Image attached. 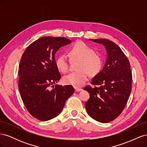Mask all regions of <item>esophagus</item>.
Segmentation results:
<instances>
[{"mask_svg": "<svg viewBox=\"0 0 147 147\" xmlns=\"http://www.w3.org/2000/svg\"><path fill=\"white\" fill-rule=\"evenodd\" d=\"M74 88H75V90L76 92H78V91H81L82 90V88H78V87H74Z\"/></svg>", "mask_w": 147, "mask_h": 147, "instance_id": "1", "label": "esophagus"}]
</instances>
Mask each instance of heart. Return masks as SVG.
Instances as JSON below:
<instances>
[{
  "label": "heart",
  "instance_id": "1",
  "mask_svg": "<svg viewBox=\"0 0 147 147\" xmlns=\"http://www.w3.org/2000/svg\"><path fill=\"white\" fill-rule=\"evenodd\" d=\"M67 54L71 61L78 60L77 64L78 71L64 76L63 82L68 85L79 87L84 83L88 75L95 77L102 70L103 61L102 57L94 50L82 42H77L67 49ZM57 69L62 73H65L69 69V63L64 55H60L56 59Z\"/></svg>",
  "mask_w": 147,
  "mask_h": 147
}]
</instances>
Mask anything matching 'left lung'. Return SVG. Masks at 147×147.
I'll list each match as a JSON object with an SVG mask.
<instances>
[{"mask_svg":"<svg viewBox=\"0 0 147 147\" xmlns=\"http://www.w3.org/2000/svg\"><path fill=\"white\" fill-rule=\"evenodd\" d=\"M102 44L107 54L103 69L83 90L90 94L85 102L88 115L96 121L108 123L116 119L127 104L132 88V73L127 57L117 44L105 38L90 39Z\"/></svg>","mask_w":147,"mask_h":147,"instance_id":"8db88e82","label":"left lung"}]
</instances>
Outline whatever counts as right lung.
Listing matches in <instances>:
<instances>
[{
	"instance_id": "obj_1",
	"label": "right lung",
	"mask_w": 147,
	"mask_h": 147,
	"mask_svg": "<svg viewBox=\"0 0 147 147\" xmlns=\"http://www.w3.org/2000/svg\"><path fill=\"white\" fill-rule=\"evenodd\" d=\"M71 42L65 37H43L29 45L22 55L18 70L20 96L29 113L40 121L57 116L74 92L71 85H54L61 78L55 53Z\"/></svg>"
}]
</instances>
